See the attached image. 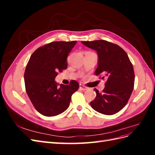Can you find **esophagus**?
<instances>
[{
	"label": "esophagus",
	"instance_id": "esophagus-1",
	"mask_svg": "<svg viewBox=\"0 0 155 155\" xmlns=\"http://www.w3.org/2000/svg\"><path fill=\"white\" fill-rule=\"evenodd\" d=\"M87 88H88L87 87L84 86L83 85H79V89H81V90H82V91H86V90H87Z\"/></svg>",
	"mask_w": 155,
	"mask_h": 155
}]
</instances>
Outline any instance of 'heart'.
I'll list each match as a JSON object with an SVG mask.
<instances>
[{"mask_svg": "<svg viewBox=\"0 0 155 155\" xmlns=\"http://www.w3.org/2000/svg\"><path fill=\"white\" fill-rule=\"evenodd\" d=\"M87 52H88V51H87Z\"/></svg>", "mask_w": 155, "mask_h": 155, "instance_id": "1", "label": "heart"}]
</instances>
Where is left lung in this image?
<instances>
[{"instance_id":"obj_1","label":"left lung","mask_w":155,"mask_h":155,"mask_svg":"<svg viewBox=\"0 0 155 155\" xmlns=\"http://www.w3.org/2000/svg\"><path fill=\"white\" fill-rule=\"evenodd\" d=\"M87 47L97 51L98 66L96 76L106 79L105 88L91 101L94 110L105 115H112L127 104L134 88V72L133 64L125 51L118 45L105 40L82 41Z\"/></svg>"}]
</instances>
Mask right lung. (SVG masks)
Segmentation results:
<instances>
[{"label":"right lung","mask_w":155,"mask_h":155,"mask_svg":"<svg viewBox=\"0 0 155 155\" xmlns=\"http://www.w3.org/2000/svg\"><path fill=\"white\" fill-rule=\"evenodd\" d=\"M77 43L55 41L37 48L31 55L25 72L26 91L40 114L55 116L66 110L71 96L79 88L76 81L64 85L55 81L58 72L67 68V58Z\"/></svg>","instance_id":"1"}]
</instances>
